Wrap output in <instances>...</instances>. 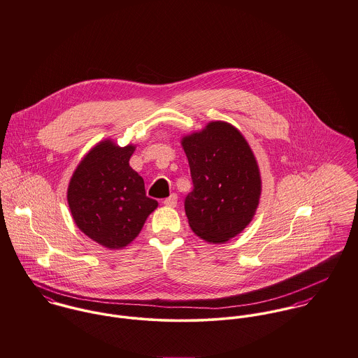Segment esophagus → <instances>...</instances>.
Instances as JSON below:
<instances>
[{"label":"esophagus","mask_w":358,"mask_h":358,"mask_svg":"<svg viewBox=\"0 0 358 358\" xmlns=\"http://www.w3.org/2000/svg\"><path fill=\"white\" fill-rule=\"evenodd\" d=\"M177 195L176 194H171L169 198L164 199L163 200V204L164 206H167V207H176L177 206Z\"/></svg>","instance_id":"1"}]
</instances>
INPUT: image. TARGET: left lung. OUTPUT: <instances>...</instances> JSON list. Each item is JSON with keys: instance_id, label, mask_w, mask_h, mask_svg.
Wrapping results in <instances>:
<instances>
[{"instance_id": "obj_1", "label": "left lung", "mask_w": 358, "mask_h": 358, "mask_svg": "<svg viewBox=\"0 0 358 358\" xmlns=\"http://www.w3.org/2000/svg\"><path fill=\"white\" fill-rule=\"evenodd\" d=\"M194 191L185 199V214L195 235L222 244L252 221L262 180L258 162L238 127L211 120L181 138Z\"/></svg>"}]
</instances>
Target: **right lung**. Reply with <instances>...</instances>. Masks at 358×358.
<instances>
[{"label": "right lung", "mask_w": 358, "mask_h": 358, "mask_svg": "<svg viewBox=\"0 0 358 358\" xmlns=\"http://www.w3.org/2000/svg\"><path fill=\"white\" fill-rule=\"evenodd\" d=\"M134 151V144L120 147L106 138L82 158L69 182L67 201L76 225L108 250L129 245L158 207L145 195L143 177L129 164Z\"/></svg>", "instance_id": "1"}]
</instances>
